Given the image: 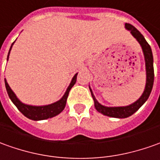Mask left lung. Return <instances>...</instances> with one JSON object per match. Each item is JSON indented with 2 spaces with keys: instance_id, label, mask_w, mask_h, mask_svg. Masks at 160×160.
Returning <instances> with one entry per match:
<instances>
[{
  "instance_id": "left-lung-1",
  "label": "left lung",
  "mask_w": 160,
  "mask_h": 160,
  "mask_svg": "<svg viewBox=\"0 0 160 160\" xmlns=\"http://www.w3.org/2000/svg\"><path fill=\"white\" fill-rule=\"evenodd\" d=\"M125 28L127 30H130V33L138 41V43L142 46L143 52H144L145 67H146V85H145V88H144L142 96L137 102H135L131 105L126 106V107H104L97 102V100L95 99L94 95L92 93V90L90 88L92 97L94 101V107L97 109V111L105 116H108V117H117V118H126V117H129L131 115H133L136 111H138L139 109V108L149 98L150 94L152 92V89L153 82H154L153 57L151 46L144 39V36L141 34L134 26L131 25L130 23H125Z\"/></svg>"
}]
</instances>
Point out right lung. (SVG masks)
<instances>
[{"mask_svg": "<svg viewBox=\"0 0 160 160\" xmlns=\"http://www.w3.org/2000/svg\"><path fill=\"white\" fill-rule=\"evenodd\" d=\"M15 43V42H14ZM14 43H12V45L14 44ZM12 45L10 49H9V52L8 54V56H9V53L11 51ZM77 74L76 73L74 77L72 78V80L71 81V84L69 85L68 88L66 90V94H64V96L62 97L58 102H54L52 104H50V105H46V106H30V105H26L22 103L17 99L16 96V94H14V92L12 91L10 87L8 86V82L5 80V86H6V89H7L8 94L9 96V98L11 99V101L16 106V108H18V110L26 117H28L29 119L31 120H34V121H38V120H45V119H48V118H52L53 117H56L57 115H58L59 113H61L63 111V109L65 108L66 104V100L68 97V94L71 88L73 87V85L75 84L76 79H77Z\"/></svg>", "mask_w": 160, "mask_h": 160, "instance_id": "obj_1", "label": "right lung"}]
</instances>
